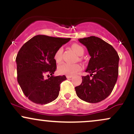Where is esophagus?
<instances>
[{
    "label": "esophagus",
    "instance_id": "34e87169",
    "mask_svg": "<svg viewBox=\"0 0 134 134\" xmlns=\"http://www.w3.org/2000/svg\"><path fill=\"white\" fill-rule=\"evenodd\" d=\"M66 77H67V79H70V78L72 77V75H67V76H66Z\"/></svg>",
    "mask_w": 134,
    "mask_h": 134
}]
</instances>
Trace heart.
<instances>
[{
    "instance_id": "1",
    "label": "heart",
    "mask_w": 134,
    "mask_h": 134,
    "mask_svg": "<svg viewBox=\"0 0 134 134\" xmlns=\"http://www.w3.org/2000/svg\"><path fill=\"white\" fill-rule=\"evenodd\" d=\"M71 48L75 53L79 56H81L84 54V50L82 46L79 44L74 43L71 45ZM62 52L63 48L62 47L59 48L54 54V59L57 63H60L62 61ZM81 69V67L79 64H61L58 66V70L60 74H67V75H73L74 74L79 72Z\"/></svg>"
}]
</instances>
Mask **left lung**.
<instances>
[{"label":"left lung","instance_id":"left-lung-1","mask_svg":"<svg viewBox=\"0 0 134 134\" xmlns=\"http://www.w3.org/2000/svg\"><path fill=\"white\" fill-rule=\"evenodd\" d=\"M91 58L81 84L75 87L77 96L91 103L100 102L111 94L117 81L119 56L111 44L96 36L80 38ZM92 76V78L90 77Z\"/></svg>","mask_w":134,"mask_h":134}]
</instances>
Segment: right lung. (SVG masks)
Listing matches in <instances>:
<instances>
[{
	"mask_svg": "<svg viewBox=\"0 0 134 134\" xmlns=\"http://www.w3.org/2000/svg\"><path fill=\"white\" fill-rule=\"evenodd\" d=\"M70 38L36 35L25 43L17 55L18 82L30 101L45 104L57 99L65 76H54L55 52ZM45 74L49 77L44 79Z\"/></svg>",
	"mask_w": 134,
	"mask_h": 134,
	"instance_id": "obj_1",
	"label": "right lung"
}]
</instances>
